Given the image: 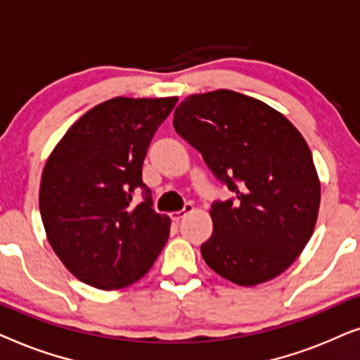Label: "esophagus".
Returning a JSON list of instances; mask_svg holds the SVG:
<instances>
[{
  "mask_svg": "<svg viewBox=\"0 0 360 360\" xmlns=\"http://www.w3.org/2000/svg\"><path fill=\"white\" fill-rule=\"evenodd\" d=\"M194 212V205L193 204H186L183 210H177V212H171V220L172 222H179L181 219H184L186 215Z\"/></svg>",
  "mask_w": 360,
  "mask_h": 360,
  "instance_id": "esophagus-1",
  "label": "esophagus"
}]
</instances>
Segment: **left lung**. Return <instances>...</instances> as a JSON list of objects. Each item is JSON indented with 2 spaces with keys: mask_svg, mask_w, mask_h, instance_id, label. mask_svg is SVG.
Returning a JSON list of instances; mask_svg holds the SVG:
<instances>
[{
  "mask_svg": "<svg viewBox=\"0 0 360 360\" xmlns=\"http://www.w3.org/2000/svg\"><path fill=\"white\" fill-rule=\"evenodd\" d=\"M172 124L233 194L210 209L205 263L240 286L281 275L304 250L319 212V177L303 135L270 105L225 89L186 97Z\"/></svg>",
  "mask_w": 360,
  "mask_h": 360,
  "instance_id": "1",
  "label": "left lung"
}]
</instances>
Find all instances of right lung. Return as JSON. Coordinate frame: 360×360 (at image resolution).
<instances>
[{
	"label": "right lung",
	"mask_w": 360,
	"mask_h": 360,
	"mask_svg": "<svg viewBox=\"0 0 360 360\" xmlns=\"http://www.w3.org/2000/svg\"><path fill=\"white\" fill-rule=\"evenodd\" d=\"M177 97H115L82 115L47 158L39 209L47 240L75 278L98 290L130 286L150 271L171 219L153 209L141 167ZM141 187L146 200L133 206Z\"/></svg>",
	"instance_id": "add662e5"
}]
</instances>
